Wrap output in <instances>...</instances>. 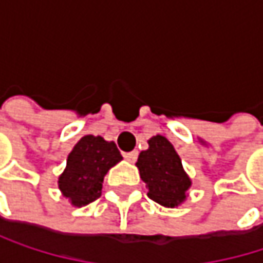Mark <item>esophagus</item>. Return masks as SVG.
Instances as JSON below:
<instances>
[{
  "label": "esophagus",
  "instance_id": "34e87169",
  "mask_svg": "<svg viewBox=\"0 0 263 263\" xmlns=\"http://www.w3.org/2000/svg\"><path fill=\"white\" fill-rule=\"evenodd\" d=\"M125 158H126L129 163H135V161H137V158H138V152H137V151L128 152V154H125Z\"/></svg>",
  "mask_w": 263,
  "mask_h": 263
}]
</instances>
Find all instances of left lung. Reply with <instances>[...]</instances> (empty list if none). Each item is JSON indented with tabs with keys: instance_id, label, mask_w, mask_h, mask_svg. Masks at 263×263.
<instances>
[{
	"instance_id": "obj_1",
	"label": "left lung",
	"mask_w": 263,
	"mask_h": 263,
	"mask_svg": "<svg viewBox=\"0 0 263 263\" xmlns=\"http://www.w3.org/2000/svg\"><path fill=\"white\" fill-rule=\"evenodd\" d=\"M147 143L149 147L140 152L135 163L147 187V196L164 207H178L185 201L187 190L192 185L181 158L163 135H155Z\"/></svg>"
}]
</instances>
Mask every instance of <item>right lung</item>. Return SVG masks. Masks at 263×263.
<instances>
[{"label":"right lung","mask_w":263,"mask_h":263,"mask_svg":"<svg viewBox=\"0 0 263 263\" xmlns=\"http://www.w3.org/2000/svg\"><path fill=\"white\" fill-rule=\"evenodd\" d=\"M122 158L114 141H106L100 135L82 137L70 152L67 167L59 177L58 184L62 195L74 207L91 204L102 193L106 172Z\"/></svg>","instance_id":"right-lung-1"}]
</instances>
